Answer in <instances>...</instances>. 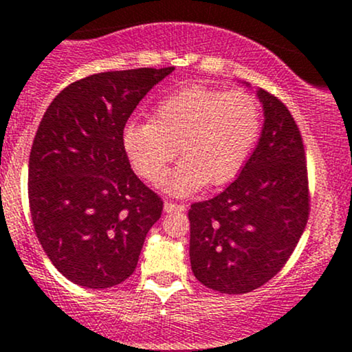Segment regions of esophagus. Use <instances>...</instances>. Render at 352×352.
<instances>
[{
    "label": "esophagus",
    "mask_w": 352,
    "mask_h": 352,
    "mask_svg": "<svg viewBox=\"0 0 352 352\" xmlns=\"http://www.w3.org/2000/svg\"><path fill=\"white\" fill-rule=\"evenodd\" d=\"M164 208H165V212H167V213H172V212H184L185 205H182V204H172V201H165Z\"/></svg>",
    "instance_id": "esophagus-1"
}]
</instances>
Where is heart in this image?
Returning <instances> with one entry per match:
<instances>
[{
  "label": "heart",
  "mask_w": 352,
  "mask_h": 352,
  "mask_svg": "<svg viewBox=\"0 0 352 352\" xmlns=\"http://www.w3.org/2000/svg\"><path fill=\"white\" fill-rule=\"evenodd\" d=\"M261 131V107L250 92L187 84L155 106L152 120L124 125L122 145L134 170L157 185L177 157L184 159L165 182L175 195L227 184L240 172Z\"/></svg>",
  "instance_id": "1"
}]
</instances>
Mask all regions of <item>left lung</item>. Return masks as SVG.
I'll list each match as a JSON object with an SVG mask.
<instances>
[{"mask_svg":"<svg viewBox=\"0 0 352 352\" xmlns=\"http://www.w3.org/2000/svg\"><path fill=\"white\" fill-rule=\"evenodd\" d=\"M265 125L235 182L188 210L190 263L201 285L243 294L276 274L305 232L309 187L305 145L292 112L260 89Z\"/></svg>","mask_w":352,"mask_h":352,"instance_id":"8db88e82","label":"left lung"}]
</instances>
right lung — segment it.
I'll list each match as a JSON object with an SVG mask.
<instances>
[{"instance_id":"add662e5","label":"right lung","mask_w":352,"mask_h":352,"mask_svg":"<svg viewBox=\"0 0 352 352\" xmlns=\"http://www.w3.org/2000/svg\"><path fill=\"white\" fill-rule=\"evenodd\" d=\"M173 67L109 71L76 80L44 112L28 165L34 232L52 265L84 288L135 272L164 201L131 168L122 131Z\"/></svg>"}]
</instances>
